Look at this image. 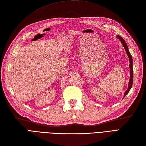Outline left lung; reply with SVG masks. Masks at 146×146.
Listing matches in <instances>:
<instances>
[{"mask_svg": "<svg viewBox=\"0 0 146 146\" xmlns=\"http://www.w3.org/2000/svg\"><path fill=\"white\" fill-rule=\"evenodd\" d=\"M117 38L118 39H119L120 41H121V42H122V45L123 46V47H124L125 48V50L127 52V54L128 55V57L129 58V62H130V64H129V67H130V80H129V87L127 88V90L125 91V94H124V95H123V98H124L125 97V95L128 94V93L129 92L130 90H131V88H132V83H133V78H134V75H133V69H132V65H133V60H132V56L131 54V53H130V52L129 51V49H128V47L127 46V44L125 41H124V39H123L122 37L117 35Z\"/></svg>", "mask_w": 146, "mask_h": 146, "instance_id": "obj_1", "label": "left lung"}]
</instances>
